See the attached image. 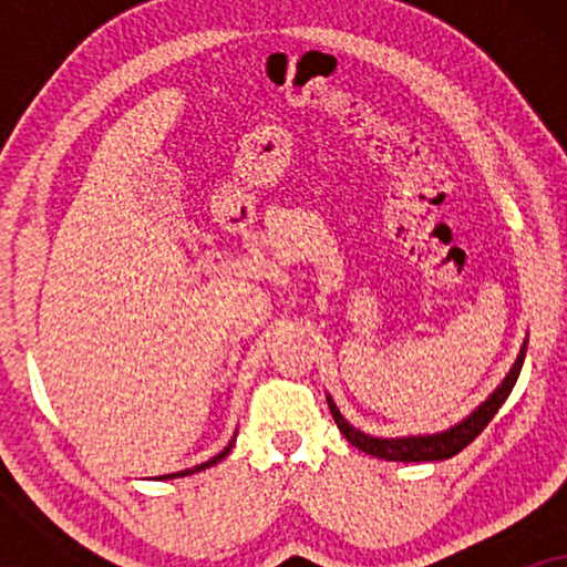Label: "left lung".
Here are the masks:
<instances>
[{"instance_id": "obj_1", "label": "left lung", "mask_w": 567, "mask_h": 567, "mask_svg": "<svg viewBox=\"0 0 567 567\" xmlns=\"http://www.w3.org/2000/svg\"><path fill=\"white\" fill-rule=\"evenodd\" d=\"M526 343H529V336H526L522 351H518L514 367L503 382L495 386L493 394H487L485 402L472 410L467 417H462L460 423L449 425V429L439 431V433H417V436H371V433L355 429L340 415V410L332 398L328 394V405L330 413L336 417L338 429L343 436L351 441L353 446H359L361 452H367L377 460H386V462H439V460H452L454 454H460L464 446H470L480 433L485 431V425L493 421V415L498 413L503 402L508 400L511 390H514L518 374H522L524 359H526Z\"/></svg>"}]
</instances>
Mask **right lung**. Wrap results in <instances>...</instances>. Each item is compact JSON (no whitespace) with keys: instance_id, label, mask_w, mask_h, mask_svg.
I'll list each match as a JSON object with an SVG mask.
<instances>
[{"instance_id":"1","label":"right lung","mask_w":567,"mask_h":567,"mask_svg":"<svg viewBox=\"0 0 567 567\" xmlns=\"http://www.w3.org/2000/svg\"><path fill=\"white\" fill-rule=\"evenodd\" d=\"M235 436H237V433H235ZM235 436H231V441H229V444H227V446H224L219 454H216V456H212V460H208V462H200V464H196V467H190V470H181V472H173V475H159V477H154V480H175V477H185V475H193V472H200V470L212 467V464H216V462H221V460H224V456H227V454L231 452V446H235Z\"/></svg>"}]
</instances>
